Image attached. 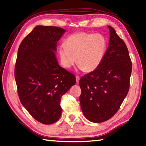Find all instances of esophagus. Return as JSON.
<instances>
[{
    "label": "esophagus",
    "mask_w": 146,
    "mask_h": 146,
    "mask_svg": "<svg viewBox=\"0 0 146 146\" xmlns=\"http://www.w3.org/2000/svg\"><path fill=\"white\" fill-rule=\"evenodd\" d=\"M79 80H80L79 76H76V82H77V84L79 82Z\"/></svg>",
    "instance_id": "esophagus-1"
}]
</instances>
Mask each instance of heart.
<instances>
[{"label":"heart","instance_id":"b5f03b06","mask_svg":"<svg viewBox=\"0 0 146 146\" xmlns=\"http://www.w3.org/2000/svg\"><path fill=\"white\" fill-rule=\"evenodd\" d=\"M106 48L107 40L102 34H73L59 47L60 62L64 67L69 69L77 61L80 70L91 72L102 62Z\"/></svg>","mask_w":146,"mask_h":146}]
</instances>
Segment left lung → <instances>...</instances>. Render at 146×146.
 I'll use <instances>...</instances> for the list:
<instances>
[{"instance_id": "obj_1", "label": "left lung", "mask_w": 146, "mask_h": 146, "mask_svg": "<svg viewBox=\"0 0 146 146\" xmlns=\"http://www.w3.org/2000/svg\"><path fill=\"white\" fill-rule=\"evenodd\" d=\"M109 46L100 66L79 80L82 111L89 121H108L118 111L130 86L132 62L127 47L111 26Z\"/></svg>"}]
</instances>
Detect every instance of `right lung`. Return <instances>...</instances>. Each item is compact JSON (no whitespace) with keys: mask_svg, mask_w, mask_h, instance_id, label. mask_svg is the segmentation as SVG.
Wrapping results in <instances>:
<instances>
[{"mask_svg":"<svg viewBox=\"0 0 146 146\" xmlns=\"http://www.w3.org/2000/svg\"><path fill=\"white\" fill-rule=\"evenodd\" d=\"M55 26L35 27L19 46L15 79L22 104L44 124L59 119L62 96L76 84V77L57 62L54 51L65 32Z\"/></svg>","mask_w":146,"mask_h":146,"instance_id":"right-lung-1","label":"right lung"}]
</instances>
